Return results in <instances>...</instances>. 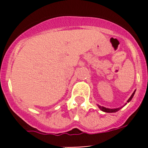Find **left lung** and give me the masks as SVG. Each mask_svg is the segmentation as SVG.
<instances>
[{
	"label": "left lung",
	"mask_w": 148,
	"mask_h": 148,
	"mask_svg": "<svg viewBox=\"0 0 148 148\" xmlns=\"http://www.w3.org/2000/svg\"><path fill=\"white\" fill-rule=\"evenodd\" d=\"M134 94H135V91H134V92H133V93L132 94V95L130 97V99H128L127 102H129V101H130L132 99H133ZM99 108H100V109L102 111H104V112H106V113H115V112H117V111L121 109V108H116V109H109V108H104V107H101V106H99Z\"/></svg>",
	"instance_id": "left-lung-1"
}]
</instances>
